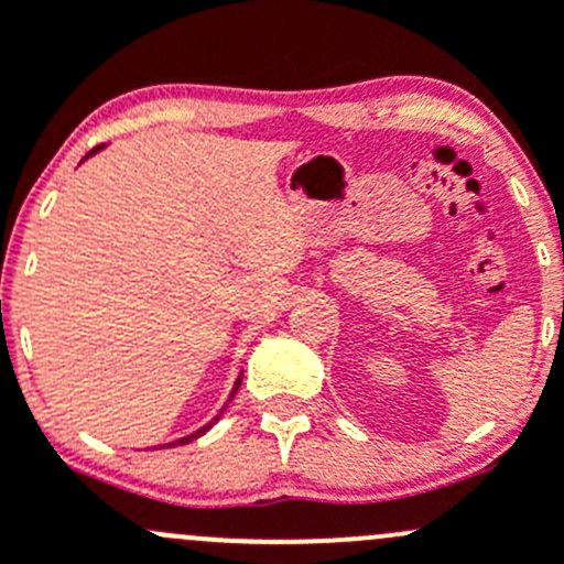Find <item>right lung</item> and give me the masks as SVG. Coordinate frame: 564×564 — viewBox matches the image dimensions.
Instances as JSON below:
<instances>
[{"label":"right lung","instance_id":"1","mask_svg":"<svg viewBox=\"0 0 564 564\" xmlns=\"http://www.w3.org/2000/svg\"><path fill=\"white\" fill-rule=\"evenodd\" d=\"M100 150H104V147H95V150H93V152H89V155H95V152H100ZM240 384H242V373H240V377H237L235 388H231V392H229V398H226L224 409H220V412H218V414H215V417H213V420H209V423H207V425H202V429H198V431H193V434L182 436V440H176V442H169V445H166V447H174V445H187V442H193V440H198V436H202V434H207V431H209V429H213V425H215V423H218V420H220V414H224V412H226V406H229V401H231V398H235V395H237V390H240Z\"/></svg>","mask_w":564,"mask_h":564}]
</instances>
